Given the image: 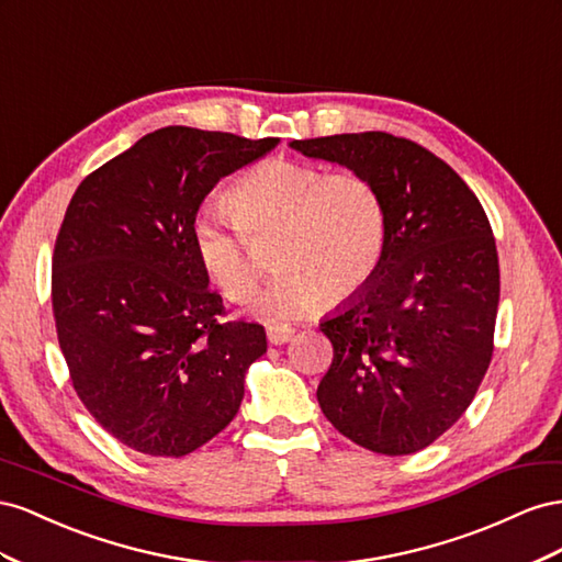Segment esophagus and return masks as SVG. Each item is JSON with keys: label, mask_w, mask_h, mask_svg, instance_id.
<instances>
[{"label": "esophagus", "mask_w": 562, "mask_h": 562, "mask_svg": "<svg viewBox=\"0 0 562 562\" xmlns=\"http://www.w3.org/2000/svg\"><path fill=\"white\" fill-rule=\"evenodd\" d=\"M266 336H268L270 344L282 346V344H286V341L292 339L294 329H292L290 325H268V327H266Z\"/></svg>", "instance_id": "obj_1"}]
</instances>
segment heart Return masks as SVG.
I'll return each mask as SVG.
<instances>
[{
  "label": "heart",
  "mask_w": 562,
  "mask_h": 562,
  "mask_svg": "<svg viewBox=\"0 0 562 562\" xmlns=\"http://www.w3.org/2000/svg\"><path fill=\"white\" fill-rule=\"evenodd\" d=\"M227 216L200 210L190 243L204 276L228 301L259 284L252 245L276 239L278 276L254 301V313L284 323L341 303L374 278L386 245L379 190L358 171H331L290 157H270L245 171L223 195Z\"/></svg>",
  "instance_id": "b5f03b06"
}]
</instances>
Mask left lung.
<instances>
[{
    "instance_id": "left-lung-1",
    "label": "left lung",
    "mask_w": 562,
    "mask_h": 562,
    "mask_svg": "<svg viewBox=\"0 0 562 562\" xmlns=\"http://www.w3.org/2000/svg\"><path fill=\"white\" fill-rule=\"evenodd\" d=\"M290 146L362 173L386 212L374 278L319 323L334 360L317 403L364 450L419 452L469 409L492 360L499 259L487 214L414 140L364 132Z\"/></svg>"
}]
</instances>
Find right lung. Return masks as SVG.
I'll return each instance as SVG.
<instances>
[{
	"label": "right lung",
	"instance_id": "add662e5",
	"mask_svg": "<svg viewBox=\"0 0 562 562\" xmlns=\"http://www.w3.org/2000/svg\"><path fill=\"white\" fill-rule=\"evenodd\" d=\"M278 143L165 126L91 171L68 204L52 263L58 344L89 414L140 454L210 442L266 352L261 325L218 319L190 223L223 176Z\"/></svg>",
	"mask_w": 562,
	"mask_h": 562
}]
</instances>
